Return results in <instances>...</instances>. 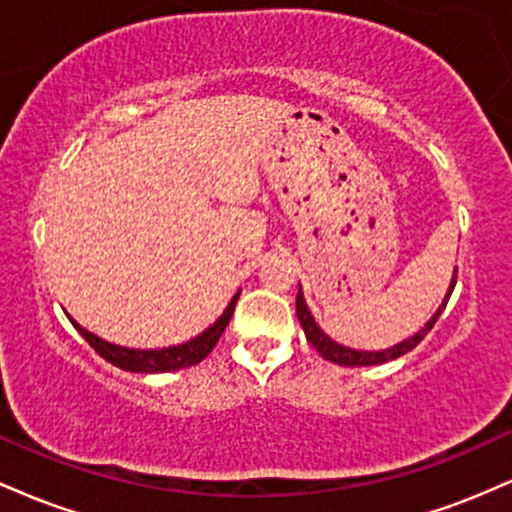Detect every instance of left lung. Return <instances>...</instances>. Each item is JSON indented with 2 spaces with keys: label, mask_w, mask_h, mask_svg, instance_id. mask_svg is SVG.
I'll list each match as a JSON object with an SVG mask.
<instances>
[{
  "label": "left lung",
  "mask_w": 512,
  "mask_h": 512,
  "mask_svg": "<svg viewBox=\"0 0 512 512\" xmlns=\"http://www.w3.org/2000/svg\"><path fill=\"white\" fill-rule=\"evenodd\" d=\"M455 281H457V269H455V276H452L448 296H445V301L438 308V313L433 315L431 320H428V325L424 327V330H421L419 334H414V337H409L407 342L392 346V349H385V351H356V349H346V346L332 342V339L327 337V334L315 325L313 315H310V310H308V305H305V298H303L301 291H298V296H296V315H298V320H301V327H303L305 337H308V342L315 346L317 354H320L322 358L337 363V366H349V368H354V366H378V363H387V361H392V358L409 354V351L414 349V346L419 344L428 332H431V327L436 325L440 313H443L445 305H448V301H450V293H452V289H455Z\"/></svg>",
  "instance_id": "left-lung-1"
}]
</instances>
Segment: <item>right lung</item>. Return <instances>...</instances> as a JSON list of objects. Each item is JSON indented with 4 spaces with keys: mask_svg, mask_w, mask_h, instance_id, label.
Returning <instances> with one entry per match:
<instances>
[{
    "mask_svg": "<svg viewBox=\"0 0 512 512\" xmlns=\"http://www.w3.org/2000/svg\"><path fill=\"white\" fill-rule=\"evenodd\" d=\"M238 296L240 293L233 296V301L228 303L226 313H223L207 332H202L199 337L190 339L187 344L168 346V349H154V351L125 349V346H115V344L105 342V339H101V337H96V334H91L81 325H76L74 320H72V325L79 330L81 337H84L86 342L98 351V356H103L105 361L113 363V366H117V368L132 370V373H168V370H180L187 366H195V363L204 361V358L211 354V349H214L216 342L221 339L223 330H226V325L231 322V315H233V310H236Z\"/></svg>",
    "mask_w": 512,
    "mask_h": 512,
    "instance_id": "obj_1",
    "label": "right lung"
}]
</instances>
